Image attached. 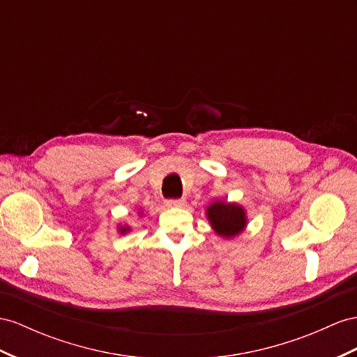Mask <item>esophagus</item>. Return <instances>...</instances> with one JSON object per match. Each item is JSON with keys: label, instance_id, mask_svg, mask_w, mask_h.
<instances>
[{"label": "esophagus", "instance_id": "34e87169", "mask_svg": "<svg viewBox=\"0 0 357 357\" xmlns=\"http://www.w3.org/2000/svg\"><path fill=\"white\" fill-rule=\"evenodd\" d=\"M185 205V200L182 199H169L166 200V206L169 208H182Z\"/></svg>", "mask_w": 357, "mask_h": 357}]
</instances>
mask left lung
I'll list each match as a JSON object with an SVG mask.
<instances>
[{"label": "left lung", "mask_w": 357, "mask_h": 357, "mask_svg": "<svg viewBox=\"0 0 357 357\" xmlns=\"http://www.w3.org/2000/svg\"><path fill=\"white\" fill-rule=\"evenodd\" d=\"M206 217L215 234L225 238H234L241 234L248 225V217L241 205L227 204L222 200H215L206 208Z\"/></svg>", "instance_id": "1"}]
</instances>
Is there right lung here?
I'll list each match as a JSON object with an SVG mask.
<instances>
[{
  "label": "right lung",
  "instance_id": "add662e5",
  "mask_svg": "<svg viewBox=\"0 0 357 357\" xmlns=\"http://www.w3.org/2000/svg\"><path fill=\"white\" fill-rule=\"evenodd\" d=\"M128 231H130V227H128V226H119V232H121V234H126Z\"/></svg>",
  "mask_w": 357,
  "mask_h": 357
}]
</instances>
